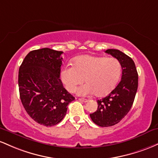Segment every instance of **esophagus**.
<instances>
[{"mask_svg":"<svg viewBox=\"0 0 158 158\" xmlns=\"http://www.w3.org/2000/svg\"><path fill=\"white\" fill-rule=\"evenodd\" d=\"M80 102H87L88 100L86 98H79Z\"/></svg>","mask_w":158,"mask_h":158,"instance_id":"obj_1","label":"esophagus"}]
</instances>
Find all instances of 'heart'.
I'll use <instances>...</instances> for the list:
<instances>
[{"label": "heart", "mask_w": 158, "mask_h": 158, "mask_svg": "<svg viewBox=\"0 0 158 158\" xmlns=\"http://www.w3.org/2000/svg\"><path fill=\"white\" fill-rule=\"evenodd\" d=\"M121 73V63L116 58L83 55L74 60L73 66L63 67L60 76L69 93H74L85 78L87 84L77 90L78 95L95 93L97 96H104L115 88Z\"/></svg>", "instance_id": "b5f03b06"}]
</instances>
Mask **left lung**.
Instances as JSON below:
<instances>
[{"label":"left lung","instance_id":"obj_1","mask_svg":"<svg viewBox=\"0 0 158 158\" xmlns=\"http://www.w3.org/2000/svg\"><path fill=\"white\" fill-rule=\"evenodd\" d=\"M105 52L120 62L122 74L116 88L97 101L98 109L89 115L94 123L101 127L113 126L126 116L132 107L138 87V74L134 60L116 49H108Z\"/></svg>","mask_w":158,"mask_h":158}]
</instances>
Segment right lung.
<instances>
[{
	"instance_id": "1",
	"label": "right lung",
	"mask_w": 158,
	"mask_h": 158,
	"mask_svg": "<svg viewBox=\"0 0 158 158\" xmlns=\"http://www.w3.org/2000/svg\"><path fill=\"white\" fill-rule=\"evenodd\" d=\"M63 51L41 48L28 53L19 71L20 98L26 112L46 127L62 121L74 100L60 79Z\"/></svg>"
}]
</instances>
